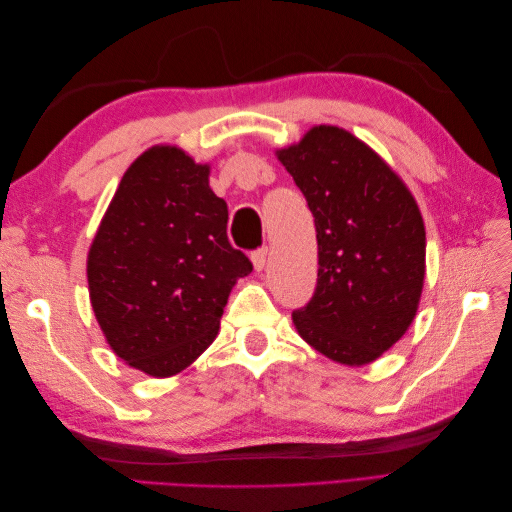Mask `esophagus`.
<instances>
[{
	"mask_svg": "<svg viewBox=\"0 0 512 512\" xmlns=\"http://www.w3.org/2000/svg\"><path fill=\"white\" fill-rule=\"evenodd\" d=\"M252 262H254V269L262 271L267 265V247H260V250L252 252Z\"/></svg>",
	"mask_w": 512,
	"mask_h": 512,
	"instance_id": "esophagus-1",
	"label": "esophagus"
}]
</instances>
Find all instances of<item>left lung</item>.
<instances>
[{"label": "left lung", "mask_w": 512, "mask_h": 512, "mask_svg": "<svg viewBox=\"0 0 512 512\" xmlns=\"http://www.w3.org/2000/svg\"><path fill=\"white\" fill-rule=\"evenodd\" d=\"M277 158L303 192L318 284L292 322L329 359L376 361L412 324L425 280V224L406 183L350 132L316 126Z\"/></svg>", "instance_id": "left-lung-1"}]
</instances>
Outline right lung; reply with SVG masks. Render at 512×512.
I'll use <instances>...</instances> for the list:
<instances>
[{
  "label": "right lung",
  "mask_w": 512,
  "mask_h": 512,
  "mask_svg": "<svg viewBox=\"0 0 512 512\" xmlns=\"http://www.w3.org/2000/svg\"><path fill=\"white\" fill-rule=\"evenodd\" d=\"M226 224L207 164L170 145L132 162L87 256L91 307L119 359L168 378L209 348L232 286L252 273Z\"/></svg>",
  "instance_id": "1"
}]
</instances>
